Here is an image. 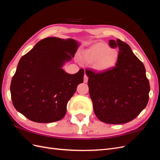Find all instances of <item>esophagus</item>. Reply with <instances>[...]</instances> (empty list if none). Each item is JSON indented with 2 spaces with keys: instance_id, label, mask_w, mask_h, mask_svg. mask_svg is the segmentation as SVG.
Here are the masks:
<instances>
[{
  "instance_id": "obj_1",
  "label": "esophagus",
  "mask_w": 160,
  "mask_h": 160,
  "mask_svg": "<svg viewBox=\"0 0 160 160\" xmlns=\"http://www.w3.org/2000/svg\"><path fill=\"white\" fill-rule=\"evenodd\" d=\"M88 77L87 76V75L86 74H85V75H84V82L85 83H88Z\"/></svg>"
}]
</instances>
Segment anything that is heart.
<instances>
[{
    "mask_svg": "<svg viewBox=\"0 0 160 160\" xmlns=\"http://www.w3.org/2000/svg\"><path fill=\"white\" fill-rule=\"evenodd\" d=\"M83 59L89 62H93L95 69L104 71L115 65L118 59V52L106 43L100 42L85 51Z\"/></svg>",
    "mask_w": 160,
    "mask_h": 160,
    "instance_id": "obj_1",
    "label": "heart"
}]
</instances>
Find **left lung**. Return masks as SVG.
Returning <instances> with one entry per match:
<instances>
[{
  "label": "left lung",
  "instance_id": "obj_1",
  "mask_svg": "<svg viewBox=\"0 0 160 160\" xmlns=\"http://www.w3.org/2000/svg\"><path fill=\"white\" fill-rule=\"evenodd\" d=\"M119 48L116 65L103 72L85 70L95 115L106 123L122 124L134 119L146 107L150 90L143 62L120 39L110 40Z\"/></svg>",
  "mask_w": 160,
  "mask_h": 160
}]
</instances>
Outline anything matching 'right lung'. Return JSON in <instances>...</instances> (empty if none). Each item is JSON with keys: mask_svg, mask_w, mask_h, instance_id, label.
Listing matches in <instances>:
<instances>
[{"mask_svg": "<svg viewBox=\"0 0 160 160\" xmlns=\"http://www.w3.org/2000/svg\"><path fill=\"white\" fill-rule=\"evenodd\" d=\"M77 47L71 38L48 37L21 57L11 83L12 102L18 111L37 123L64 117L67 103L83 82V69L73 75L61 69L71 59L67 52L74 57Z\"/></svg>", "mask_w": 160, "mask_h": 160, "instance_id": "right-lung-1", "label": "right lung"}]
</instances>
